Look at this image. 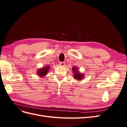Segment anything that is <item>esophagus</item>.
<instances>
[{"label": "esophagus", "mask_w": 127, "mask_h": 127, "mask_svg": "<svg viewBox=\"0 0 127 127\" xmlns=\"http://www.w3.org/2000/svg\"><path fill=\"white\" fill-rule=\"evenodd\" d=\"M64 64H65V63L64 62H60L59 63V65L61 66H64Z\"/></svg>", "instance_id": "esophagus-1"}]
</instances>
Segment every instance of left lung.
<instances>
[{"label": "left lung", "mask_w": 127, "mask_h": 127, "mask_svg": "<svg viewBox=\"0 0 127 127\" xmlns=\"http://www.w3.org/2000/svg\"><path fill=\"white\" fill-rule=\"evenodd\" d=\"M73 72L74 73V78L77 80H81L84 77V75L82 74L81 73H79L78 71L77 70V68L76 67H73L72 68Z\"/></svg>", "instance_id": "obj_1"}]
</instances>
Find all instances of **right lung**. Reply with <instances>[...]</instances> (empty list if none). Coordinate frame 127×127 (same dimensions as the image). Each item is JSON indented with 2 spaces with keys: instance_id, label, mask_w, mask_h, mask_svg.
<instances>
[{
  "instance_id": "add662e5",
  "label": "right lung",
  "mask_w": 127,
  "mask_h": 127,
  "mask_svg": "<svg viewBox=\"0 0 127 127\" xmlns=\"http://www.w3.org/2000/svg\"><path fill=\"white\" fill-rule=\"evenodd\" d=\"M49 69V66H46L45 67L40 69H39V70H37V74L39 76H41V77L44 76L47 74V72H48Z\"/></svg>"
}]
</instances>
